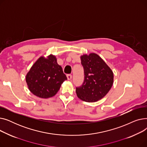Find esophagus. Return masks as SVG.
<instances>
[{"label":"esophagus","instance_id":"34e87169","mask_svg":"<svg viewBox=\"0 0 147 147\" xmlns=\"http://www.w3.org/2000/svg\"><path fill=\"white\" fill-rule=\"evenodd\" d=\"M67 79H68V80H69L71 79L72 76H71V74H68L67 75Z\"/></svg>","mask_w":147,"mask_h":147}]
</instances>
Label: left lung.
Masks as SVG:
<instances>
[{
	"instance_id": "obj_1",
	"label": "left lung",
	"mask_w": 147,
	"mask_h": 147,
	"mask_svg": "<svg viewBox=\"0 0 147 147\" xmlns=\"http://www.w3.org/2000/svg\"><path fill=\"white\" fill-rule=\"evenodd\" d=\"M84 79L82 85L76 88L78 97L83 101L94 102L104 98L111 89L114 75L111 68L97 54H84L80 57Z\"/></svg>"
}]
</instances>
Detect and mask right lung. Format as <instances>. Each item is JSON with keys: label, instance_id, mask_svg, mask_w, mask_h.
I'll use <instances>...</instances> for the list:
<instances>
[{"label": "right lung", "instance_id": "1", "mask_svg": "<svg viewBox=\"0 0 147 147\" xmlns=\"http://www.w3.org/2000/svg\"><path fill=\"white\" fill-rule=\"evenodd\" d=\"M28 88L33 94L41 98L55 95L61 84L67 80L55 55L40 57L31 67L26 78Z\"/></svg>", "mask_w": 147, "mask_h": 147}]
</instances>
